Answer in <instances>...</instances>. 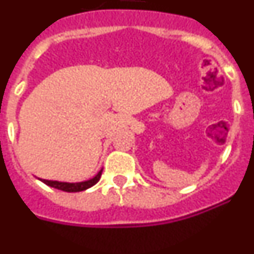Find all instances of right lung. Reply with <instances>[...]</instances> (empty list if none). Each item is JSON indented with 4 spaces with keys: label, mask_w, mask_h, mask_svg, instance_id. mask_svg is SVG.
<instances>
[{
    "label": "right lung",
    "mask_w": 254,
    "mask_h": 254,
    "mask_svg": "<svg viewBox=\"0 0 254 254\" xmlns=\"http://www.w3.org/2000/svg\"><path fill=\"white\" fill-rule=\"evenodd\" d=\"M103 169L100 170L98 174H96L94 178L89 179V181L80 182V183H66V182H57V181H47V179H42L43 183H46L47 186L53 188H57V190H64V192H81V190H87V188L93 187L94 185H96L99 182L100 177H102Z\"/></svg>",
    "instance_id": "right-lung-1"
}]
</instances>
